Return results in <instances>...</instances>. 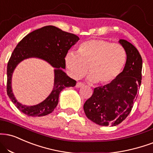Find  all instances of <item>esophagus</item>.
<instances>
[{"instance_id":"esophagus-1","label":"esophagus","mask_w":153,"mask_h":153,"mask_svg":"<svg viewBox=\"0 0 153 153\" xmlns=\"http://www.w3.org/2000/svg\"><path fill=\"white\" fill-rule=\"evenodd\" d=\"M84 85V84L82 83V82H78L76 83V88H80V87H82V86Z\"/></svg>"}]
</instances>
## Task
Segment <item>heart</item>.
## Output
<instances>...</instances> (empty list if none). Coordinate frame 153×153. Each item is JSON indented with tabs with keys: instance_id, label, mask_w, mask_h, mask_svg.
I'll list each match as a JSON object with an SVG mask.
<instances>
[{
	"instance_id": "heart-1",
	"label": "heart",
	"mask_w": 153,
	"mask_h": 153,
	"mask_svg": "<svg viewBox=\"0 0 153 153\" xmlns=\"http://www.w3.org/2000/svg\"><path fill=\"white\" fill-rule=\"evenodd\" d=\"M78 52L69 51L65 56V65L70 76L80 78L88 68V80L102 85L113 82L122 73L127 61L124 48L105 40L83 42L79 45Z\"/></svg>"
}]
</instances>
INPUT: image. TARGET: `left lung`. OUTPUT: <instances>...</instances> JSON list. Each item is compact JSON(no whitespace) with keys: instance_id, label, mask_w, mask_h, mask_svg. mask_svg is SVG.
Instances as JSON below:
<instances>
[{"instance_id":"8db88e82","label":"left lung","mask_w":153,"mask_h":153,"mask_svg":"<svg viewBox=\"0 0 153 153\" xmlns=\"http://www.w3.org/2000/svg\"><path fill=\"white\" fill-rule=\"evenodd\" d=\"M127 54L124 69L113 82L95 88L85 102L89 120L102 126H115L128 116L141 84L143 60L137 48L126 40H119Z\"/></svg>"}]
</instances>
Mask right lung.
Here are the masks:
<instances>
[{
  "mask_svg": "<svg viewBox=\"0 0 153 153\" xmlns=\"http://www.w3.org/2000/svg\"><path fill=\"white\" fill-rule=\"evenodd\" d=\"M80 38L76 35L48 25L27 34L18 43L7 66V94L20 111L31 117L51 113L58 103L60 93L67 87H74L76 81L62 71L65 68V56ZM36 57L45 60L54 68V85L47 98L36 106H27L16 100L12 91V75L16 66L25 59Z\"/></svg>",
  "mask_w": 153,
  "mask_h": 153,
  "instance_id": "obj_1",
  "label": "right lung"
}]
</instances>
